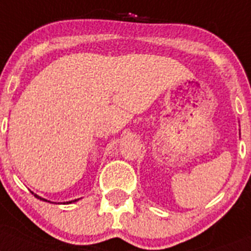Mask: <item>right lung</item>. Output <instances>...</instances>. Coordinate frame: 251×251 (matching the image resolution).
I'll list each match as a JSON object with an SVG mask.
<instances>
[{
  "instance_id": "right-lung-1",
  "label": "right lung",
  "mask_w": 251,
  "mask_h": 251,
  "mask_svg": "<svg viewBox=\"0 0 251 251\" xmlns=\"http://www.w3.org/2000/svg\"><path fill=\"white\" fill-rule=\"evenodd\" d=\"M32 194H33V193H32ZM34 197L37 198V199H40V201H48L47 199H45V198H41V197H38V195L37 194H34ZM78 199H75V201H67V203H63V204H71V203H75V201H77ZM59 204V203H58Z\"/></svg>"
}]
</instances>
